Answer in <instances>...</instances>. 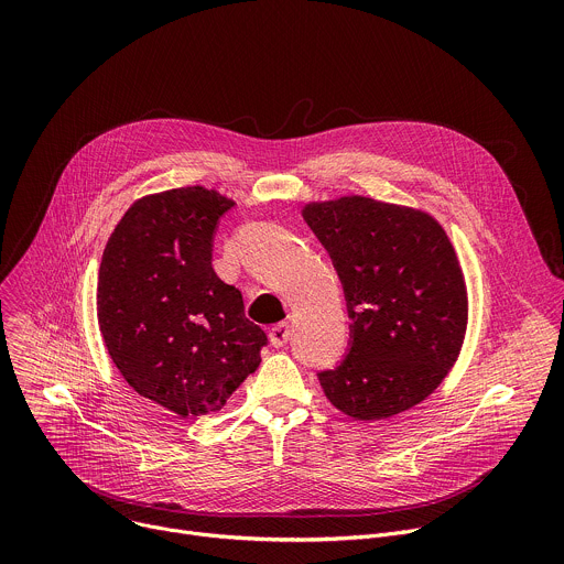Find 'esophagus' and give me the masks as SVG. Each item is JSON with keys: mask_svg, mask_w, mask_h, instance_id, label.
Returning a JSON list of instances; mask_svg holds the SVG:
<instances>
[{"mask_svg": "<svg viewBox=\"0 0 564 564\" xmlns=\"http://www.w3.org/2000/svg\"><path fill=\"white\" fill-rule=\"evenodd\" d=\"M290 337H292V326L290 324H276V326L270 328V341H272L274 348L285 346L290 341Z\"/></svg>", "mask_w": 564, "mask_h": 564, "instance_id": "esophagus-1", "label": "esophagus"}]
</instances>
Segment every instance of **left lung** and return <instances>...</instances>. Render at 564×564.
<instances>
[{"mask_svg": "<svg viewBox=\"0 0 564 564\" xmlns=\"http://www.w3.org/2000/svg\"><path fill=\"white\" fill-rule=\"evenodd\" d=\"M303 218L344 285L350 339L318 381L341 413L386 420L426 399L466 333V288L442 225L424 212L346 196Z\"/></svg>", "mask_w": 564, "mask_h": 564, "instance_id": "1", "label": "left lung"}]
</instances>
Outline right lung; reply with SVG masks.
<instances>
[{
  "label": "right lung",
  "instance_id": "right-lung-1",
  "mask_svg": "<svg viewBox=\"0 0 564 564\" xmlns=\"http://www.w3.org/2000/svg\"><path fill=\"white\" fill-rule=\"evenodd\" d=\"M231 207L205 187L144 196L113 229L100 263L98 324L116 368L138 394L181 417L220 411L268 346L243 294L212 268L214 234Z\"/></svg>",
  "mask_w": 564,
  "mask_h": 564
}]
</instances>
